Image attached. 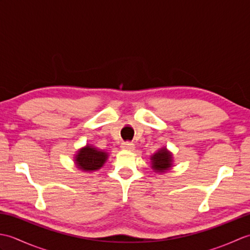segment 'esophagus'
Segmentation results:
<instances>
[{
	"label": "esophagus",
	"instance_id": "obj_1",
	"mask_svg": "<svg viewBox=\"0 0 250 250\" xmlns=\"http://www.w3.org/2000/svg\"><path fill=\"white\" fill-rule=\"evenodd\" d=\"M121 148H122V149H124V150H129V151H131V150L134 149V144H132V143H130V142L122 143V144H121Z\"/></svg>",
	"mask_w": 250,
	"mask_h": 250
}]
</instances>
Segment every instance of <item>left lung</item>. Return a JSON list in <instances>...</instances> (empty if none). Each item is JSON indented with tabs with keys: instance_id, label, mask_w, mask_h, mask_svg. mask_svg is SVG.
<instances>
[{
	"instance_id": "1",
	"label": "left lung",
	"mask_w": 250,
	"mask_h": 250,
	"mask_svg": "<svg viewBox=\"0 0 250 250\" xmlns=\"http://www.w3.org/2000/svg\"><path fill=\"white\" fill-rule=\"evenodd\" d=\"M151 168L156 173L163 174L169 171L173 167V155L167 147H162L158 149L150 157Z\"/></svg>"
}]
</instances>
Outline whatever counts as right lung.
<instances>
[{
    "label": "right lung",
    "mask_w": 250,
    "mask_h": 250,
    "mask_svg": "<svg viewBox=\"0 0 250 250\" xmlns=\"http://www.w3.org/2000/svg\"><path fill=\"white\" fill-rule=\"evenodd\" d=\"M107 159V152L87 144L77 150V153L74 157V162L76 164V167L81 171L94 172L102 167Z\"/></svg>",
    "instance_id": "right-lung-1"
}]
</instances>
